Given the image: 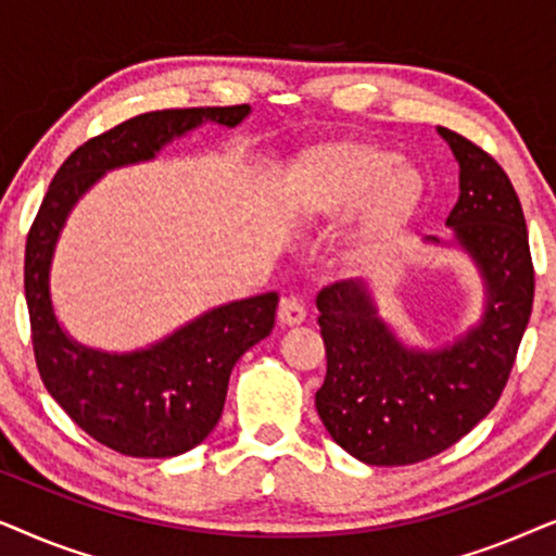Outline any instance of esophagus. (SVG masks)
<instances>
[{"label": "esophagus", "mask_w": 556, "mask_h": 556, "mask_svg": "<svg viewBox=\"0 0 556 556\" xmlns=\"http://www.w3.org/2000/svg\"><path fill=\"white\" fill-rule=\"evenodd\" d=\"M278 321L283 326H299L306 321V308H303L301 301L283 299L278 306Z\"/></svg>", "instance_id": "1"}]
</instances>
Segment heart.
Masks as SVG:
<instances>
[{
    "mask_svg": "<svg viewBox=\"0 0 556 556\" xmlns=\"http://www.w3.org/2000/svg\"><path fill=\"white\" fill-rule=\"evenodd\" d=\"M375 141H324L303 151L286 181L288 207L303 217H333L359 199V240L377 245L420 212L425 181Z\"/></svg>",
    "mask_w": 556,
    "mask_h": 556,
    "instance_id": "1",
    "label": "heart"
}]
</instances>
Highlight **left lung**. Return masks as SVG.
<instances>
[{
	"label": "left lung",
	"instance_id": "8db88e82",
	"mask_svg": "<svg viewBox=\"0 0 556 556\" xmlns=\"http://www.w3.org/2000/svg\"><path fill=\"white\" fill-rule=\"evenodd\" d=\"M460 164L447 227L489 286L483 321L447 349H405L362 283L326 286L318 326L326 379L316 409L333 443L369 466H409L443 453L496 407L534 303L527 219L519 194L489 151L438 128Z\"/></svg>",
	"mask_w": 556,
	"mask_h": 556
}]
</instances>
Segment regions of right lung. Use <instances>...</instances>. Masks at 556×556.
<instances>
[{
    "label": "right lung",
    "mask_w": 556,
    "mask_h": 556,
    "mask_svg": "<svg viewBox=\"0 0 556 556\" xmlns=\"http://www.w3.org/2000/svg\"><path fill=\"white\" fill-rule=\"evenodd\" d=\"M248 113L245 103L149 111L93 136L55 172L27 232L25 299L37 371L71 420L116 453L172 458L200 445L223 415L235 362L276 324L278 293L210 311L147 352H90L73 344L52 314L48 270L60 227L105 169L151 159L202 121L238 126Z\"/></svg>",
    "instance_id": "obj_1"
}]
</instances>
